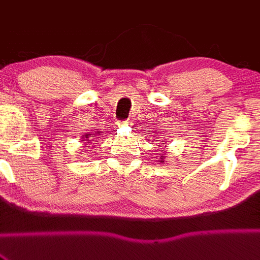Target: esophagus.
Wrapping results in <instances>:
<instances>
[{"mask_svg": "<svg viewBox=\"0 0 260 260\" xmlns=\"http://www.w3.org/2000/svg\"><path fill=\"white\" fill-rule=\"evenodd\" d=\"M120 125L121 126H129V125H131V123H130V120H124V121H121Z\"/></svg>", "mask_w": 260, "mask_h": 260, "instance_id": "34e87169", "label": "esophagus"}]
</instances>
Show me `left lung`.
Here are the masks:
<instances>
[{
    "instance_id": "left-lung-1",
    "label": "left lung",
    "mask_w": 260,
    "mask_h": 260,
    "mask_svg": "<svg viewBox=\"0 0 260 260\" xmlns=\"http://www.w3.org/2000/svg\"><path fill=\"white\" fill-rule=\"evenodd\" d=\"M154 139H155V136H154ZM155 142H164V143H167V145L169 143V141H167V140H161V141H160L159 139L155 140ZM157 145H158V143H157ZM166 147H167V146H166ZM155 157H158V161H160V163H164V159H166V157H167V152L164 151L163 153H158V155H155Z\"/></svg>"
}]
</instances>
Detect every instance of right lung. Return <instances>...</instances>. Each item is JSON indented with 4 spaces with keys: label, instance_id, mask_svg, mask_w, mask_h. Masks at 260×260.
<instances>
[{
    "label": "right lung",
    "instance_id": "right-lung-1",
    "mask_svg": "<svg viewBox=\"0 0 260 260\" xmlns=\"http://www.w3.org/2000/svg\"><path fill=\"white\" fill-rule=\"evenodd\" d=\"M100 137H102V134H101V131L99 129H94V130H91L90 133L85 134V135L81 137L80 142H82V145H84V146L87 144L88 146L86 147L90 148L91 147L90 145H92V142H97V140H99ZM88 151H91V149H88Z\"/></svg>",
    "mask_w": 260,
    "mask_h": 260
}]
</instances>
